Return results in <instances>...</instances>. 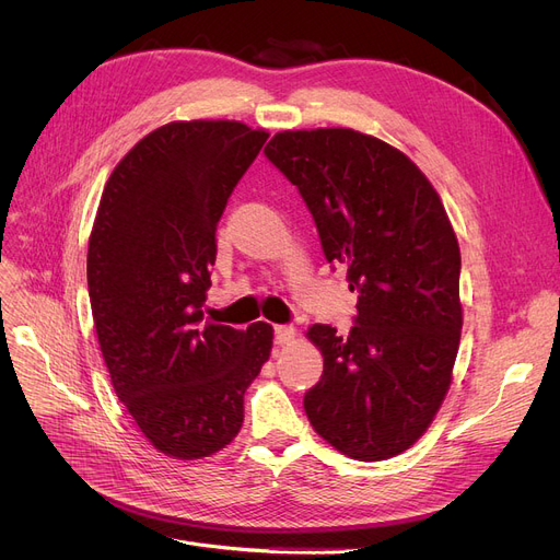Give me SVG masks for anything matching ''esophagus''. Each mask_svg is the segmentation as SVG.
<instances>
[{
  "instance_id": "1",
  "label": "esophagus",
  "mask_w": 560,
  "mask_h": 560,
  "mask_svg": "<svg viewBox=\"0 0 560 560\" xmlns=\"http://www.w3.org/2000/svg\"><path fill=\"white\" fill-rule=\"evenodd\" d=\"M295 336H298V329L295 327H288V325H279V327H275V342L277 345H290L292 340H295Z\"/></svg>"
}]
</instances>
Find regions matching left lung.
<instances>
[{"mask_svg":"<svg viewBox=\"0 0 560 560\" xmlns=\"http://www.w3.org/2000/svg\"><path fill=\"white\" fill-rule=\"evenodd\" d=\"M268 156L298 186L359 315L347 338L313 325L325 372L304 395L313 429L349 458L406 452L433 422L458 354L460 249L422 170L354 129L281 131Z\"/></svg>","mask_w":560,"mask_h":560,"instance_id":"left-lung-1","label":"left lung"}]
</instances>
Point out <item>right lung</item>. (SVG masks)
Returning a JSON list of instances; mask_svg holds the SVG:
<instances>
[{
	"label": "right lung",
	"mask_w": 560,
	"mask_h": 560,
	"mask_svg": "<svg viewBox=\"0 0 560 560\" xmlns=\"http://www.w3.org/2000/svg\"><path fill=\"white\" fill-rule=\"evenodd\" d=\"M235 120L170 122L115 165L88 243V292L115 395L165 456L224 450L245 390L272 351V327L203 319L215 229L268 140Z\"/></svg>",
	"instance_id": "right-lung-1"
}]
</instances>
